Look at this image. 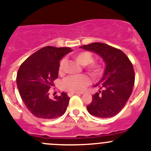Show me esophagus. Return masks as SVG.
I'll return each mask as SVG.
<instances>
[{"mask_svg":"<svg viewBox=\"0 0 151 151\" xmlns=\"http://www.w3.org/2000/svg\"><path fill=\"white\" fill-rule=\"evenodd\" d=\"M80 94H82V93H80V92H69L68 95V96H72V95H80Z\"/></svg>","mask_w":151,"mask_h":151,"instance_id":"1","label":"esophagus"}]
</instances>
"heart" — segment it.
<instances>
[{"label": "heart", "instance_id": "obj_1", "mask_svg": "<svg viewBox=\"0 0 151 151\" xmlns=\"http://www.w3.org/2000/svg\"><path fill=\"white\" fill-rule=\"evenodd\" d=\"M74 58L77 63L81 65H88L91 64L94 62V58L91 53L89 52H80V53H77L74 56ZM65 64V60H63L60 62V71L63 70ZM87 71L89 73L90 75L93 77H98L101 75L102 69L99 65L92 64L87 67ZM89 83V79L86 75H80V76H71L68 77L63 81V87L64 89L67 90L69 91H80L84 88L86 85H88Z\"/></svg>", "mask_w": 151, "mask_h": 151}]
</instances>
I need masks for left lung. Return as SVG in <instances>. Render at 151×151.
Returning a JSON list of instances; mask_svg holds the SVG:
<instances>
[{"label": "left lung", "mask_w": 151, "mask_h": 151, "mask_svg": "<svg viewBox=\"0 0 151 151\" xmlns=\"http://www.w3.org/2000/svg\"><path fill=\"white\" fill-rule=\"evenodd\" d=\"M80 48L98 54L106 65L102 78L95 86L100 91L93 95L92 101L87 106L88 112L101 118L115 116L123 109L133 91V64L123 51L106 44L94 42Z\"/></svg>", "instance_id": "left-lung-1"}]
</instances>
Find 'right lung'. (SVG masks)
Returning <instances> with one entry per match:
<instances>
[{"mask_svg": "<svg viewBox=\"0 0 151 151\" xmlns=\"http://www.w3.org/2000/svg\"><path fill=\"white\" fill-rule=\"evenodd\" d=\"M70 47H42L28 57L18 69L16 83L21 98L34 116L53 119L65 112L70 98L65 92L53 99L49 98V89L58 77L60 61Z\"/></svg>", "mask_w": 151, "mask_h": 151, "instance_id": "obj_1", "label": "right lung"}]
</instances>
